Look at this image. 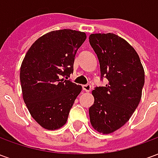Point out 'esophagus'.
Here are the masks:
<instances>
[{
	"label": "esophagus",
	"instance_id": "34e87169",
	"mask_svg": "<svg viewBox=\"0 0 158 158\" xmlns=\"http://www.w3.org/2000/svg\"><path fill=\"white\" fill-rule=\"evenodd\" d=\"M82 88L85 91H86V92H89V91H90V89H91V86H90V85H83Z\"/></svg>",
	"mask_w": 158,
	"mask_h": 158
}]
</instances>
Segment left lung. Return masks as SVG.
<instances>
[{"mask_svg": "<svg viewBox=\"0 0 158 158\" xmlns=\"http://www.w3.org/2000/svg\"><path fill=\"white\" fill-rule=\"evenodd\" d=\"M89 44L97 55L101 78L106 86L93 89L94 104L89 107L90 123L104 135L125 124L139 105L145 83V72L135 50L113 33L91 34Z\"/></svg>", "mask_w": 158, "mask_h": 158, "instance_id": "obj_1", "label": "left lung"}]
</instances>
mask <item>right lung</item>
I'll return each instance as SVG.
<instances>
[{"instance_id":"add662e5","label":"right lung","mask_w":158,"mask_h":158,"mask_svg":"<svg viewBox=\"0 0 158 158\" xmlns=\"http://www.w3.org/2000/svg\"><path fill=\"white\" fill-rule=\"evenodd\" d=\"M85 39V33L72 29L51 31L36 40L23 60V98L30 115L44 129L62 128L81 92L82 86L68 77L73 72L76 52Z\"/></svg>"}]
</instances>
